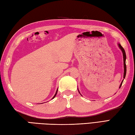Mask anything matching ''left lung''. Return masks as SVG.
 Masks as SVG:
<instances>
[{
  "mask_svg": "<svg viewBox=\"0 0 135 135\" xmlns=\"http://www.w3.org/2000/svg\"><path fill=\"white\" fill-rule=\"evenodd\" d=\"M118 46L119 48H120V50H122V53H123V66H124V74H123V79L125 78V76H126V53H125V51H124V49L123 48V47L122 46L120 45V44H118ZM124 80V79H123ZM123 80H122V83H120V86H119V88H120L122 85V83H123ZM80 93V92H79Z\"/></svg>",
  "mask_w": 135,
  "mask_h": 135,
  "instance_id": "obj_1",
  "label": "left lung"
}]
</instances>
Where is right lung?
<instances>
[{"instance_id": "right-lung-1", "label": "right lung", "mask_w": 135, "mask_h": 135, "mask_svg": "<svg viewBox=\"0 0 135 135\" xmlns=\"http://www.w3.org/2000/svg\"><path fill=\"white\" fill-rule=\"evenodd\" d=\"M57 91H56V93H55V96H53V98H52V99H53V98H55V96H56V94H57Z\"/></svg>"}]
</instances>
